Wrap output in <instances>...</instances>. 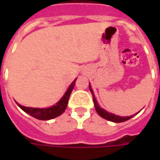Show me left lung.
I'll use <instances>...</instances> for the list:
<instances>
[{
	"mask_svg": "<svg viewBox=\"0 0 160 160\" xmlns=\"http://www.w3.org/2000/svg\"><path fill=\"white\" fill-rule=\"evenodd\" d=\"M89 89H90L91 92L92 94V98H93V103H94V106H95V109H96V111H97V113L99 116H100L101 118H104V119H106L108 121H111V122H125V121H128V119H130L131 118H133L134 116H131V117H120V116H116V115L112 114V113H109L106 111H104V109H102V108L98 105V104L97 100H96V98L94 97V94L93 92H92V87H91L90 84H89ZM139 113V112H138ZM137 114V113H136Z\"/></svg>",
	"mask_w": 160,
	"mask_h": 160,
	"instance_id": "left-lung-1",
	"label": "left lung"
}]
</instances>
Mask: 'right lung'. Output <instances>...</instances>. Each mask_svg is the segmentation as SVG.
<instances>
[{
  "label": "right lung",
  "mask_w": 160,
  "mask_h": 160,
  "mask_svg": "<svg viewBox=\"0 0 160 160\" xmlns=\"http://www.w3.org/2000/svg\"><path fill=\"white\" fill-rule=\"evenodd\" d=\"M75 80H76V79L73 80L72 84L70 85L68 89L67 90L65 94L63 95V97L60 99L59 102H57L56 104L53 105L51 107L40 109V108L26 107V106H23V105L18 104V103H17V104L26 113L29 114L30 116H32L33 118L38 119V120H50V119H53V118H57V117H59L60 115L62 114L66 110L70 94L72 92L73 87L75 85Z\"/></svg>",
  "instance_id": "add662e5"
}]
</instances>
